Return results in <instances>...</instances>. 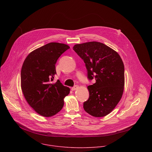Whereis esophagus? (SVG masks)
<instances>
[{
	"label": "esophagus",
	"instance_id": "obj_1",
	"mask_svg": "<svg viewBox=\"0 0 152 152\" xmlns=\"http://www.w3.org/2000/svg\"><path fill=\"white\" fill-rule=\"evenodd\" d=\"M78 88H79V86L78 85H75V86H73V87L72 88V91H75V90H77Z\"/></svg>",
	"mask_w": 152,
	"mask_h": 152
}]
</instances>
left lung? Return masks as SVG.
<instances>
[{
    "label": "left lung",
    "instance_id": "1",
    "mask_svg": "<svg viewBox=\"0 0 152 152\" xmlns=\"http://www.w3.org/2000/svg\"><path fill=\"white\" fill-rule=\"evenodd\" d=\"M73 50L83 60L87 77L96 82L88 86V99L84 110L96 117L109 114L120 100L124 86V67L115 50L102 42L91 41L76 45Z\"/></svg>",
    "mask_w": 152,
    "mask_h": 152
}]
</instances>
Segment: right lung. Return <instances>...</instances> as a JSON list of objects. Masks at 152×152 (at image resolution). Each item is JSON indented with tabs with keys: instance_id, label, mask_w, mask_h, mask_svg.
<instances>
[{
	"instance_id": "1",
	"label": "right lung",
	"mask_w": 152,
	"mask_h": 152,
	"mask_svg": "<svg viewBox=\"0 0 152 152\" xmlns=\"http://www.w3.org/2000/svg\"><path fill=\"white\" fill-rule=\"evenodd\" d=\"M70 47L50 42L30 53L21 70V90L27 102L39 115L49 117L59 112L70 88L59 80L54 83L55 64Z\"/></svg>"
}]
</instances>
